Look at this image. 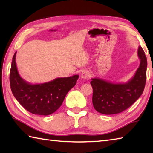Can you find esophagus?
I'll list each match as a JSON object with an SVG mask.
<instances>
[{
    "label": "esophagus",
    "instance_id": "1",
    "mask_svg": "<svg viewBox=\"0 0 153 153\" xmlns=\"http://www.w3.org/2000/svg\"><path fill=\"white\" fill-rule=\"evenodd\" d=\"M81 77L83 79H88L90 77V74L89 71H83L81 74Z\"/></svg>",
    "mask_w": 153,
    "mask_h": 153
}]
</instances>
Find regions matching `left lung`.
<instances>
[{"label": "left lung", "mask_w": 153, "mask_h": 153, "mask_svg": "<svg viewBox=\"0 0 153 153\" xmlns=\"http://www.w3.org/2000/svg\"><path fill=\"white\" fill-rule=\"evenodd\" d=\"M138 55L140 64L135 75L126 84H113L101 79L92 78V104L96 111L105 115L123 112L132 105L144 91L146 79L147 59L141 46Z\"/></svg>", "instance_id": "8db88e82"}]
</instances>
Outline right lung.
Listing matches in <instances>:
<instances>
[{
    "label": "right lung",
    "mask_w": 153,
    "mask_h": 153,
    "mask_svg": "<svg viewBox=\"0 0 153 153\" xmlns=\"http://www.w3.org/2000/svg\"><path fill=\"white\" fill-rule=\"evenodd\" d=\"M13 57L10 71V86L13 94L23 107L35 115H48L61 107L69 90L76 84L78 75L56 78L41 84H31L20 77Z\"/></svg>",
    "instance_id": "add662e5"
}]
</instances>
